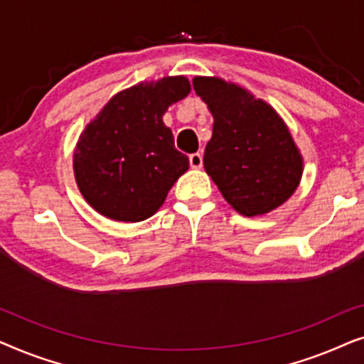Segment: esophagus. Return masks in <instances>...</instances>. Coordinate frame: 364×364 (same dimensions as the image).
<instances>
[{"instance_id": "esophagus-1", "label": "esophagus", "mask_w": 364, "mask_h": 364, "mask_svg": "<svg viewBox=\"0 0 364 364\" xmlns=\"http://www.w3.org/2000/svg\"><path fill=\"white\" fill-rule=\"evenodd\" d=\"M188 162H191V167H192V168H200L202 164H203L202 154H200V152L191 154V157H188Z\"/></svg>"}]
</instances>
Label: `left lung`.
Returning <instances> with one entry per match:
<instances>
[{
  "label": "left lung",
  "mask_w": 364,
  "mask_h": 364,
  "mask_svg": "<svg viewBox=\"0 0 364 364\" xmlns=\"http://www.w3.org/2000/svg\"><path fill=\"white\" fill-rule=\"evenodd\" d=\"M197 96L213 116L203 166L238 213L263 215L291 197L303 159L275 109L218 77H193Z\"/></svg>",
  "instance_id": "obj_1"
}]
</instances>
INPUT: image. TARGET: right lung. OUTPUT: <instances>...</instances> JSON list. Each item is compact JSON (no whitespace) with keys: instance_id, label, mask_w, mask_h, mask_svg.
Returning <instances> with one entry per match:
<instances>
[{"instance_id":"1","label":"right lung","mask_w":364,"mask_h":364,"mask_svg":"<svg viewBox=\"0 0 364 364\" xmlns=\"http://www.w3.org/2000/svg\"><path fill=\"white\" fill-rule=\"evenodd\" d=\"M191 92L183 76L141 82L117 92L84 129L74 151V177L94 210L117 222L152 217L188 168L162 121Z\"/></svg>"}]
</instances>
